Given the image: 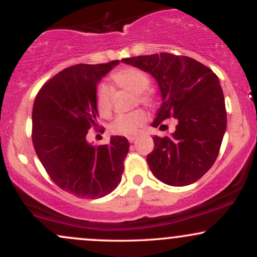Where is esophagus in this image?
I'll use <instances>...</instances> for the list:
<instances>
[{"label":"esophagus","mask_w":257,"mask_h":257,"mask_svg":"<svg viewBox=\"0 0 257 257\" xmlns=\"http://www.w3.org/2000/svg\"><path fill=\"white\" fill-rule=\"evenodd\" d=\"M137 138H138L137 135H133V137H128V141H129V143L133 144L135 140H137Z\"/></svg>","instance_id":"1"}]
</instances>
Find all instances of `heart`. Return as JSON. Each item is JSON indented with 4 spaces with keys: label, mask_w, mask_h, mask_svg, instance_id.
<instances>
[{
    "label": "heart",
    "mask_w": 257,
    "mask_h": 257,
    "mask_svg": "<svg viewBox=\"0 0 257 257\" xmlns=\"http://www.w3.org/2000/svg\"><path fill=\"white\" fill-rule=\"evenodd\" d=\"M112 88L126 90L134 94V105L140 104L147 107H155L158 100L153 90L150 89L151 78L146 72L135 67H124L111 75ZM94 104L96 112L104 118H108L113 110L112 89L105 83H99L94 93ZM146 113L143 110H134L120 114L110 124V132L113 135L133 137L146 123Z\"/></svg>",
    "instance_id": "obj_1"
}]
</instances>
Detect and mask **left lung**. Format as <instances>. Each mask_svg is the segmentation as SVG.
Returning <instances> with one entry per match:
<instances>
[{"label":"left lung","mask_w":257,"mask_h":257,"mask_svg":"<svg viewBox=\"0 0 257 257\" xmlns=\"http://www.w3.org/2000/svg\"><path fill=\"white\" fill-rule=\"evenodd\" d=\"M123 63L157 79L162 102L153 126L166 131L163 120L176 119V131L155 137L147 156L150 169L170 186L196 182L213 167L226 131L225 98L219 78L208 66L172 53L139 55Z\"/></svg>","instance_id":"obj_1"}]
</instances>
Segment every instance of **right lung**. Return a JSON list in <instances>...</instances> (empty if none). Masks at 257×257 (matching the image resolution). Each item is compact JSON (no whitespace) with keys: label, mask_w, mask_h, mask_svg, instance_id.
Returning a JSON list of instances; mask_svg holds the SVG:
<instances>
[{"label":"right lung","mask_w":257,"mask_h":257,"mask_svg":"<svg viewBox=\"0 0 257 257\" xmlns=\"http://www.w3.org/2000/svg\"><path fill=\"white\" fill-rule=\"evenodd\" d=\"M119 60L78 64L52 77L38 90L32 108V144L49 178L81 198H101L122 179L129 143L112 137L106 145L88 144L89 129L98 128L94 93L98 82Z\"/></svg>","instance_id":"obj_1"}]
</instances>
